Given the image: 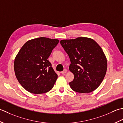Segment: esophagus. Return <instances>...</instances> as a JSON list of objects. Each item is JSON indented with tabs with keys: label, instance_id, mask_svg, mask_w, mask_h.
<instances>
[{
	"label": "esophagus",
	"instance_id": "esophagus-1",
	"mask_svg": "<svg viewBox=\"0 0 123 123\" xmlns=\"http://www.w3.org/2000/svg\"><path fill=\"white\" fill-rule=\"evenodd\" d=\"M67 72V69H64L63 71H62V72H61V73H62V74H65V73H66Z\"/></svg>",
	"mask_w": 123,
	"mask_h": 123
}]
</instances>
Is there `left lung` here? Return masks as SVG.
I'll return each instance as SVG.
<instances>
[{
  "instance_id": "8db88e82",
  "label": "left lung",
  "mask_w": 123,
  "mask_h": 123,
  "mask_svg": "<svg viewBox=\"0 0 123 123\" xmlns=\"http://www.w3.org/2000/svg\"><path fill=\"white\" fill-rule=\"evenodd\" d=\"M60 43L71 62L69 69L74 76L69 82L71 89L79 93H89L98 88L107 68L106 57L99 45L86 37L62 40Z\"/></svg>"
}]
</instances>
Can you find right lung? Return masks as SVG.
Segmentation results:
<instances>
[{"mask_svg": "<svg viewBox=\"0 0 123 123\" xmlns=\"http://www.w3.org/2000/svg\"><path fill=\"white\" fill-rule=\"evenodd\" d=\"M57 39L41 37L27 41L14 61V71L21 86L31 93L41 94L54 87L57 77L48 60Z\"/></svg>", "mask_w": 123, "mask_h": 123, "instance_id": "obj_1", "label": "right lung"}]
</instances>
